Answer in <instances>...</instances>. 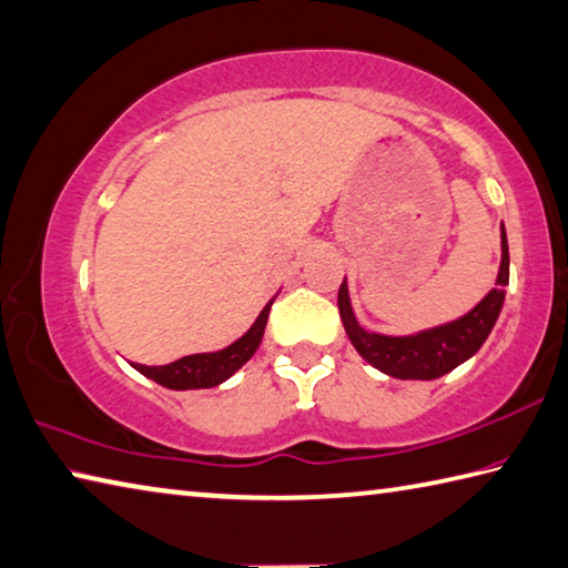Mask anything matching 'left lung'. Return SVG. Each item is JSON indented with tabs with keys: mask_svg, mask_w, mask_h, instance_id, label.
I'll return each mask as SVG.
<instances>
[{
	"mask_svg": "<svg viewBox=\"0 0 568 568\" xmlns=\"http://www.w3.org/2000/svg\"><path fill=\"white\" fill-rule=\"evenodd\" d=\"M509 285V245L507 233L501 225V265L497 285L484 295V301L455 323L425 329V333L409 337H387L377 333H367L357 325L349 307L347 283L343 281L337 291V307L343 317L345 333L353 339V345L369 365L383 369L385 375L399 379H437L447 375L469 359L489 337L494 323L501 313L504 305V287Z\"/></svg>",
	"mask_w": 568,
	"mask_h": 568,
	"instance_id": "8db88e82",
	"label": "left lung"
}]
</instances>
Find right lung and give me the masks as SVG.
<instances>
[{
  "mask_svg": "<svg viewBox=\"0 0 568 568\" xmlns=\"http://www.w3.org/2000/svg\"><path fill=\"white\" fill-rule=\"evenodd\" d=\"M271 305L273 301L263 307L248 333L235 339L233 345L219 349V353L189 355V357L176 359V363L161 365V367H149V365H133V367H136L141 375L151 377L153 383L171 389H201V387L221 385L235 373V369H241L245 363H248L257 345H261L267 315H271Z\"/></svg>",
  "mask_w": 568,
  "mask_h": 568,
  "instance_id": "1",
  "label": "right lung"
}]
</instances>
